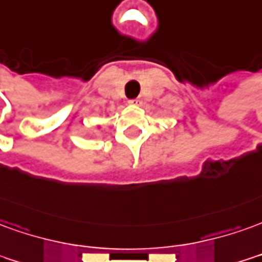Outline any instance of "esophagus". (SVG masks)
Instances as JSON below:
<instances>
[{"instance_id": "34e87169", "label": "esophagus", "mask_w": 262, "mask_h": 262, "mask_svg": "<svg viewBox=\"0 0 262 262\" xmlns=\"http://www.w3.org/2000/svg\"><path fill=\"white\" fill-rule=\"evenodd\" d=\"M139 102H140L139 99H130V100H129V103H130V105H137Z\"/></svg>"}]
</instances>
